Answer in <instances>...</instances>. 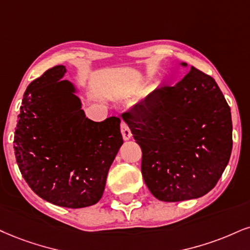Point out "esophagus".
<instances>
[{"label":"esophagus","instance_id":"1","mask_svg":"<svg viewBox=\"0 0 250 250\" xmlns=\"http://www.w3.org/2000/svg\"><path fill=\"white\" fill-rule=\"evenodd\" d=\"M120 131H122V134H123V138H124V140L131 139V137H132L131 130L125 122L120 123Z\"/></svg>","mask_w":250,"mask_h":250}]
</instances>
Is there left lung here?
<instances>
[{"mask_svg": "<svg viewBox=\"0 0 250 250\" xmlns=\"http://www.w3.org/2000/svg\"><path fill=\"white\" fill-rule=\"evenodd\" d=\"M123 118L140 146L141 172L155 198H198L218 183L232 153V118L210 75L191 66L180 82L156 88Z\"/></svg>", "mask_w": 250, "mask_h": 250, "instance_id": "obj_1", "label": "left lung"}]
</instances>
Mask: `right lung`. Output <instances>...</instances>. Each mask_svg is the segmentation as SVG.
Instances as JSON below:
<instances>
[{"instance_id":"add662e5","label":"right lung","mask_w":250,"mask_h":250,"mask_svg":"<svg viewBox=\"0 0 250 250\" xmlns=\"http://www.w3.org/2000/svg\"><path fill=\"white\" fill-rule=\"evenodd\" d=\"M62 64L47 69L24 92L15 131L21 176L40 198L69 208L96 204L123 145L120 119L85 117Z\"/></svg>"}]
</instances>
